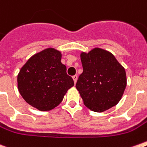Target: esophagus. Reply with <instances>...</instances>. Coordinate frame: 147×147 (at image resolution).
I'll return each instance as SVG.
<instances>
[{
  "label": "esophagus",
  "mask_w": 147,
  "mask_h": 147,
  "mask_svg": "<svg viewBox=\"0 0 147 147\" xmlns=\"http://www.w3.org/2000/svg\"><path fill=\"white\" fill-rule=\"evenodd\" d=\"M72 78H73V80H74V82H75V84L76 83V82H77V80H78V76H72Z\"/></svg>",
  "instance_id": "obj_1"
}]
</instances>
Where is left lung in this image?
Here are the masks:
<instances>
[{
	"mask_svg": "<svg viewBox=\"0 0 147 147\" xmlns=\"http://www.w3.org/2000/svg\"><path fill=\"white\" fill-rule=\"evenodd\" d=\"M83 72L76 87L85 106L95 112H103L120 101L126 87L125 69L111 53L95 48L81 53Z\"/></svg>",
	"mask_w": 147,
	"mask_h": 147,
	"instance_id": "1",
	"label": "left lung"
}]
</instances>
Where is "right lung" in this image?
<instances>
[{
	"label": "right lung",
	"instance_id": "right-lung-1",
	"mask_svg": "<svg viewBox=\"0 0 147 147\" xmlns=\"http://www.w3.org/2000/svg\"><path fill=\"white\" fill-rule=\"evenodd\" d=\"M61 57L60 51L53 48L44 49L33 55L19 71L18 91L27 103L39 111L56 108L74 86Z\"/></svg>",
	"mask_w": 147,
	"mask_h": 147
}]
</instances>
